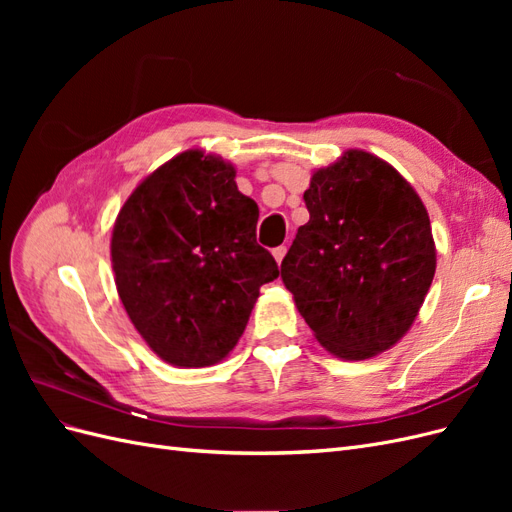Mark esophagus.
<instances>
[{"mask_svg": "<svg viewBox=\"0 0 512 512\" xmlns=\"http://www.w3.org/2000/svg\"><path fill=\"white\" fill-rule=\"evenodd\" d=\"M284 256H286V247H284V245L275 247V250H273V258L277 260V265H280V262L284 260Z\"/></svg>", "mask_w": 512, "mask_h": 512, "instance_id": "obj_1", "label": "esophagus"}]
</instances>
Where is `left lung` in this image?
<instances>
[{
    "instance_id": "8db88e82",
    "label": "left lung",
    "mask_w": 512,
    "mask_h": 512,
    "mask_svg": "<svg viewBox=\"0 0 512 512\" xmlns=\"http://www.w3.org/2000/svg\"><path fill=\"white\" fill-rule=\"evenodd\" d=\"M303 200L309 222L282 260V282L322 348L371 359L410 331L433 282L427 209L389 162L363 149L314 170Z\"/></svg>"
}]
</instances>
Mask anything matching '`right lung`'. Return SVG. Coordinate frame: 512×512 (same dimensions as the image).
<instances>
[{
	"label": "right lung",
	"mask_w": 512,
	"mask_h": 512,
	"mask_svg": "<svg viewBox=\"0 0 512 512\" xmlns=\"http://www.w3.org/2000/svg\"><path fill=\"white\" fill-rule=\"evenodd\" d=\"M235 175L220 156L183 151L136 185L113 226L119 299L147 346L175 367L226 359L260 286L280 275L256 243L258 205Z\"/></svg>",
	"instance_id": "obj_1"
}]
</instances>
